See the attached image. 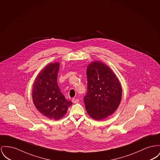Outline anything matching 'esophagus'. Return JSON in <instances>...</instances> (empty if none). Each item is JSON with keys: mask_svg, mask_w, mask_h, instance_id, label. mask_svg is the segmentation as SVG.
<instances>
[{"mask_svg": "<svg viewBox=\"0 0 160 160\" xmlns=\"http://www.w3.org/2000/svg\"><path fill=\"white\" fill-rule=\"evenodd\" d=\"M72 102H73V103H78V102H79V99H77V98H73L72 99Z\"/></svg>", "mask_w": 160, "mask_h": 160, "instance_id": "obj_1", "label": "esophagus"}]
</instances>
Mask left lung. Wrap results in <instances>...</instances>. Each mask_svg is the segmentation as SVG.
Here are the masks:
<instances>
[{"instance_id":"8db88e82","label":"left lung","mask_w":160,"mask_h":160,"mask_svg":"<svg viewBox=\"0 0 160 160\" xmlns=\"http://www.w3.org/2000/svg\"><path fill=\"white\" fill-rule=\"evenodd\" d=\"M87 93L84 98L88 115L101 121L112 115L122 98V87L117 75L106 64L94 61L87 68Z\"/></svg>"}]
</instances>
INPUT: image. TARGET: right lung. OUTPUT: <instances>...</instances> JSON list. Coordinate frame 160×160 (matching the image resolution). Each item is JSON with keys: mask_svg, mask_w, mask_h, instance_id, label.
Returning a JSON list of instances; mask_svg holds the SVG:
<instances>
[{"mask_svg": "<svg viewBox=\"0 0 160 160\" xmlns=\"http://www.w3.org/2000/svg\"><path fill=\"white\" fill-rule=\"evenodd\" d=\"M60 63L47 65L39 73L32 86V99L37 110L45 117L58 120L64 117L72 102L65 99L57 82Z\"/></svg>", "mask_w": 160, "mask_h": 160, "instance_id": "1", "label": "right lung"}]
</instances>
